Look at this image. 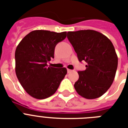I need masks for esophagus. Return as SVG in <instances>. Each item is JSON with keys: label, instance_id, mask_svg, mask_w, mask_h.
<instances>
[{"label": "esophagus", "instance_id": "esophagus-1", "mask_svg": "<svg viewBox=\"0 0 128 128\" xmlns=\"http://www.w3.org/2000/svg\"><path fill=\"white\" fill-rule=\"evenodd\" d=\"M67 71H68V73H70L71 72H72V70H70V69H68V70H67Z\"/></svg>", "mask_w": 128, "mask_h": 128}]
</instances>
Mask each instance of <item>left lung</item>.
I'll list each match as a JSON object with an SVG mask.
<instances>
[{
  "label": "left lung",
  "instance_id": "8db88e82",
  "mask_svg": "<svg viewBox=\"0 0 128 128\" xmlns=\"http://www.w3.org/2000/svg\"><path fill=\"white\" fill-rule=\"evenodd\" d=\"M67 38L79 61L87 63L86 70L78 72L76 91L86 99L100 97L113 83L118 68L113 44L105 35L93 30L68 32Z\"/></svg>",
  "mask_w": 128,
  "mask_h": 128
}]
</instances>
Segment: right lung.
I'll return each instance as SVG.
<instances>
[{"mask_svg":"<svg viewBox=\"0 0 128 128\" xmlns=\"http://www.w3.org/2000/svg\"><path fill=\"white\" fill-rule=\"evenodd\" d=\"M66 37V32L33 30L25 36L15 51V72L25 91L36 99L53 95L67 74L66 68L48 66L54 58L56 44Z\"/></svg>","mask_w":128,"mask_h":128,"instance_id":"1","label":"right lung"}]
</instances>
